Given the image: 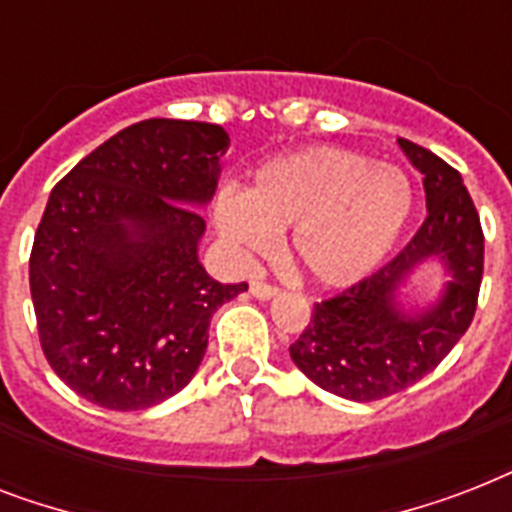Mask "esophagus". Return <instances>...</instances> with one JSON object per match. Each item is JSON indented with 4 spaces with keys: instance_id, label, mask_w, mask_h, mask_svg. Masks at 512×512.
Wrapping results in <instances>:
<instances>
[{
    "instance_id": "1",
    "label": "esophagus",
    "mask_w": 512,
    "mask_h": 512,
    "mask_svg": "<svg viewBox=\"0 0 512 512\" xmlns=\"http://www.w3.org/2000/svg\"><path fill=\"white\" fill-rule=\"evenodd\" d=\"M252 295L257 297V300H268V297H273L276 292H279V287H273V284H268V281H252Z\"/></svg>"
}]
</instances>
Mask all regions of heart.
Listing matches in <instances>:
<instances>
[{"label": "heart", "instance_id": "heart-1", "mask_svg": "<svg viewBox=\"0 0 512 512\" xmlns=\"http://www.w3.org/2000/svg\"><path fill=\"white\" fill-rule=\"evenodd\" d=\"M398 167L316 146L263 164L249 193H223L215 217L239 255H268L295 231V255L324 287H348L385 260L412 212Z\"/></svg>", "mask_w": 512, "mask_h": 512}]
</instances>
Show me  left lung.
Returning a JSON list of instances; mask_svg holds the SVG:
<instances>
[{"label":"left lung","instance_id":"obj_1","mask_svg":"<svg viewBox=\"0 0 512 512\" xmlns=\"http://www.w3.org/2000/svg\"><path fill=\"white\" fill-rule=\"evenodd\" d=\"M422 172L428 217L380 271L313 305L289 356L319 388L350 401H377L433 372L476 316L484 276V231L460 172L428 148L398 140ZM444 259L453 281L436 306L406 317L392 303L395 287L422 259Z\"/></svg>","mask_w":512,"mask_h":512}]
</instances>
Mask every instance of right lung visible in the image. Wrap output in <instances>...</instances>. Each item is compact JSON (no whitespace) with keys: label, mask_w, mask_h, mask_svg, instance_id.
Returning a JSON list of instances; mask_svg holds the SVG:
<instances>
[{"label":"right lung","mask_w":512,"mask_h":512,"mask_svg":"<svg viewBox=\"0 0 512 512\" xmlns=\"http://www.w3.org/2000/svg\"><path fill=\"white\" fill-rule=\"evenodd\" d=\"M223 127L180 119L130 124L50 193L28 284L44 358L92 404L132 412L191 382L209 321L247 284L209 279L196 257Z\"/></svg>","instance_id":"obj_1"}]
</instances>
